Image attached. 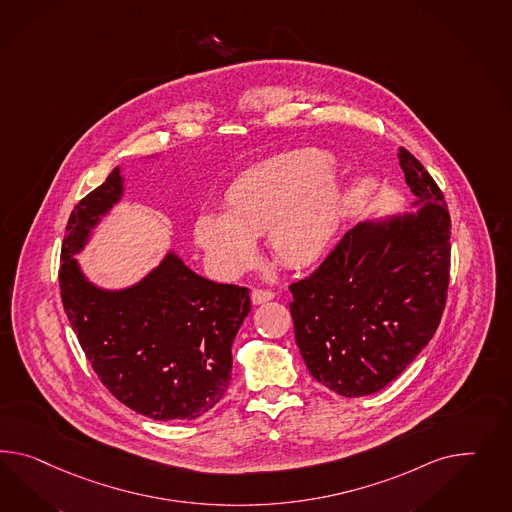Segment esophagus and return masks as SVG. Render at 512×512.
Returning <instances> with one entry per match:
<instances>
[{
  "label": "esophagus",
  "mask_w": 512,
  "mask_h": 512,
  "mask_svg": "<svg viewBox=\"0 0 512 512\" xmlns=\"http://www.w3.org/2000/svg\"><path fill=\"white\" fill-rule=\"evenodd\" d=\"M276 294L272 291H264V289H253L251 291V302L255 305L264 304V302H270Z\"/></svg>",
  "instance_id": "34e87169"
}]
</instances>
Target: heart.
<instances>
[{
	"instance_id": "1",
	"label": "heart",
	"mask_w": 512,
	"mask_h": 512,
	"mask_svg": "<svg viewBox=\"0 0 512 512\" xmlns=\"http://www.w3.org/2000/svg\"><path fill=\"white\" fill-rule=\"evenodd\" d=\"M333 158L317 149L283 152L238 175L223 195V212H201L197 246L210 270L236 279L259 263L257 236H268L277 261L291 268L318 263L343 225L345 190Z\"/></svg>"
}]
</instances>
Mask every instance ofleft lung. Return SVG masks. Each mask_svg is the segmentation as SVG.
Returning <instances> with one entry per match:
<instances>
[{
	"label": "left lung",
	"mask_w": 512,
	"mask_h": 512,
	"mask_svg": "<svg viewBox=\"0 0 512 512\" xmlns=\"http://www.w3.org/2000/svg\"><path fill=\"white\" fill-rule=\"evenodd\" d=\"M399 162L417 210L358 223L311 276L289 287L305 365L343 397L393 382L432 339L447 300L449 210L412 152L401 147Z\"/></svg>",
	"instance_id": "obj_1"
}]
</instances>
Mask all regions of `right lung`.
<instances>
[{"label": "right lung", "instance_id": "obj_1", "mask_svg": "<svg viewBox=\"0 0 512 512\" xmlns=\"http://www.w3.org/2000/svg\"><path fill=\"white\" fill-rule=\"evenodd\" d=\"M123 190L115 167L72 210L59 268L63 307L87 360L117 401L156 421H192L229 387L231 346L248 317L249 291L197 276L173 251L123 291L87 281L74 255Z\"/></svg>", "mask_w": 512, "mask_h": 512}]
</instances>
